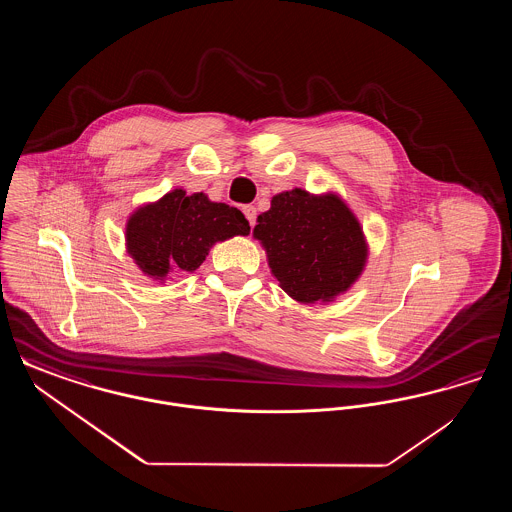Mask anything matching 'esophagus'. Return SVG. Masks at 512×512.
<instances>
[{
	"mask_svg": "<svg viewBox=\"0 0 512 512\" xmlns=\"http://www.w3.org/2000/svg\"><path fill=\"white\" fill-rule=\"evenodd\" d=\"M244 215L247 217V220H249V224H251V226H255V219H257V209H255L253 205H245Z\"/></svg>",
	"mask_w": 512,
	"mask_h": 512,
	"instance_id": "obj_1",
	"label": "esophagus"
}]
</instances>
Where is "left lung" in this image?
<instances>
[{"label": "left lung", "instance_id": "8db88e82", "mask_svg": "<svg viewBox=\"0 0 512 512\" xmlns=\"http://www.w3.org/2000/svg\"><path fill=\"white\" fill-rule=\"evenodd\" d=\"M257 222L253 236L265 247L282 290L295 301H330L363 272L365 236L338 195L301 188L282 192Z\"/></svg>", "mask_w": 512, "mask_h": 512}]
</instances>
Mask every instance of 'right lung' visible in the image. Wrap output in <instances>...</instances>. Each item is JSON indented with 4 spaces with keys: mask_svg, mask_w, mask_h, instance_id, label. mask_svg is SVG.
Listing matches in <instances>:
<instances>
[{
    "mask_svg": "<svg viewBox=\"0 0 512 512\" xmlns=\"http://www.w3.org/2000/svg\"><path fill=\"white\" fill-rule=\"evenodd\" d=\"M247 234L249 222L240 209L201 192L174 190L128 219L126 249L144 274L163 280L174 268L194 272L211 245Z\"/></svg>",
    "mask_w": 512,
    "mask_h": 512,
    "instance_id": "add662e5",
    "label": "right lung"
}]
</instances>
